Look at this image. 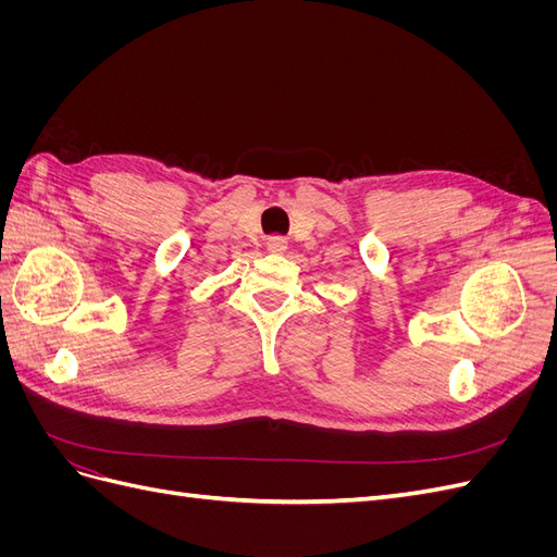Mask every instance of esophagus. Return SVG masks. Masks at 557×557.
I'll return each mask as SVG.
<instances>
[{"mask_svg":"<svg viewBox=\"0 0 557 557\" xmlns=\"http://www.w3.org/2000/svg\"><path fill=\"white\" fill-rule=\"evenodd\" d=\"M285 248H288V242H285L283 237H269L267 239V250L269 252H283Z\"/></svg>","mask_w":557,"mask_h":557,"instance_id":"34e87169","label":"esophagus"}]
</instances>
